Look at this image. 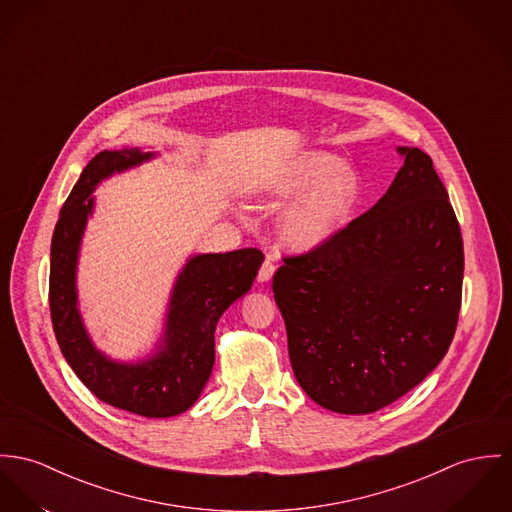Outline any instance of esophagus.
Here are the masks:
<instances>
[{
  "label": "esophagus",
  "mask_w": 512,
  "mask_h": 512,
  "mask_svg": "<svg viewBox=\"0 0 512 512\" xmlns=\"http://www.w3.org/2000/svg\"><path fill=\"white\" fill-rule=\"evenodd\" d=\"M275 263H273V259H271V255H267V259L263 261V265H261V269H259V282H267V280H271L273 275H275Z\"/></svg>",
  "instance_id": "1"
}]
</instances>
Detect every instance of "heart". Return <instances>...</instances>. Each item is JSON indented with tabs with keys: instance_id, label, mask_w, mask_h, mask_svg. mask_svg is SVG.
<instances>
[{
	"instance_id": "1",
	"label": "heart",
	"mask_w": 512,
	"mask_h": 512,
	"mask_svg": "<svg viewBox=\"0 0 512 512\" xmlns=\"http://www.w3.org/2000/svg\"><path fill=\"white\" fill-rule=\"evenodd\" d=\"M337 167L339 161L333 156L306 154L269 179L267 189L278 197H292L316 185L284 216L282 234L294 247L317 245L345 224L358 185L353 171Z\"/></svg>"
}]
</instances>
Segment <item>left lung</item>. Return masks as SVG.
I'll list each match as a JSON object with an SVG mask.
<instances>
[{
	"instance_id": "left-lung-1",
	"label": "left lung",
	"mask_w": 512,
	"mask_h": 512,
	"mask_svg": "<svg viewBox=\"0 0 512 512\" xmlns=\"http://www.w3.org/2000/svg\"><path fill=\"white\" fill-rule=\"evenodd\" d=\"M405 156L368 212L273 276L298 384L325 409L374 413L421 384L462 306L464 241L433 159Z\"/></svg>"
}]
</instances>
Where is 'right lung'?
I'll return each mask as SVG.
<instances>
[{
    "label": "right lung",
    "mask_w": 512,
    "mask_h": 512,
    "mask_svg": "<svg viewBox=\"0 0 512 512\" xmlns=\"http://www.w3.org/2000/svg\"><path fill=\"white\" fill-rule=\"evenodd\" d=\"M148 158L136 148H122L105 150L87 163L54 228L48 302L60 351L91 394L142 417H173L187 411L206 386L214 364L216 323L251 288L265 255L247 247L193 257L173 290L163 351L136 366L97 353L76 308L79 241L93 208V198L87 197L113 171Z\"/></svg>",
    "instance_id": "obj_1"
}]
</instances>
